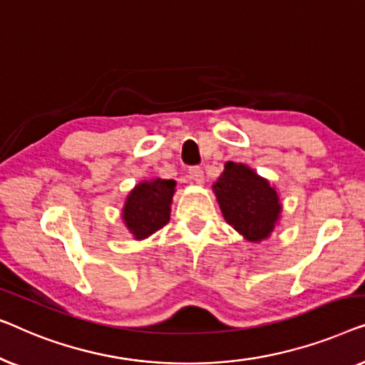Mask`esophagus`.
Returning <instances> with one entry per match:
<instances>
[{
    "mask_svg": "<svg viewBox=\"0 0 365 365\" xmlns=\"http://www.w3.org/2000/svg\"><path fill=\"white\" fill-rule=\"evenodd\" d=\"M188 180L192 182V183H197V185H202L203 183V170L200 167H193V168H190L188 170Z\"/></svg>",
    "mask_w": 365,
    "mask_h": 365,
    "instance_id": "1",
    "label": "esophagus"
}]
</instances>
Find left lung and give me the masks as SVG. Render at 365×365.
Here are the masks:
<instances>
[{"mask_svg":"<svg viewBox=\"0 0 365 365\" xmlns=\"http://www.w3.org/2000/svg\"><path fill=\"white\" fill-rule=\"evenodd\" d=\"M213 192L227 223L245 240L258 243L273 233L281 215L278 192L253 168L227 162Z\"/></svg>","mask_w":365,"mask_h":365,"instance_id":"obj_1","label":"left lung"}]
</instances>
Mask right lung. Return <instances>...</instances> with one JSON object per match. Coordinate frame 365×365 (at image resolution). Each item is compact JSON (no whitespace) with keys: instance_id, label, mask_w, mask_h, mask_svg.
Listing matches in <instances>:
<instances>
[{"instance_id":"1","label":"right lung","mask_w":365,"mask_h":365,"mask_svg":"<svg viewBox=\"0 0 365 365\" xmlns=\"http://www.w3.org/2000/svg\"><path fill=\"white\" fill-rule=\"evenodd\" d=\"M175 180L152 178L133 187L122 208V218L135 240H145L165 227L170 220V205Z\"/></svg>"}]
</instances>
